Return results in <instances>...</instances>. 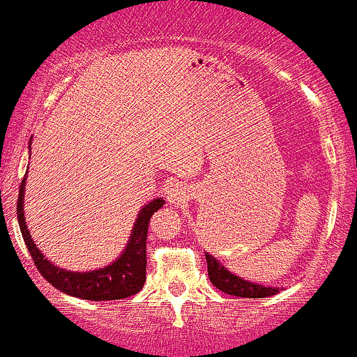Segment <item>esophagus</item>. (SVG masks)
Segmentation results:
<instances>
[{
	"instance_id": "1",
	"label": "esophagus",
	"mask_w": 357,
	"mask_h": 357,
	"mask_svg": "<svg viewBox=\"0 0 357 357\" xmlns=\"http://www.w3.org/2000/svg\"><path fill=\"white\" fill-rule=\"evenodd\" d=\"M167 197L172 204H181L183 200H186V197H188V190L183 185H179V183H174V185L169 186Z\"/></svg>"
}]
</instances>
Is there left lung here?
<instances>
[{
    "instance_id": "1",
    "label": "left lung",
    "mask_w": 357,
    "mask_h": 357,
    "mask_svg": "<svg viewBox=\"0 0 357 357\" xmlns=\"http://www.w3.org/2000/svg\"><path fill=\"white\" fill-rule=\"evenodd\" d=\"M207 259V274H209V281L216 286L220 291L227 293V295L242 296V298H265V296L275 295L279 291L278 288H271V286L255 284V282L244 281V279L237 278L235 274L228 272L214 256L206 255Z\"/></svg>"
}]
</instances>
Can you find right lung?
<instances>
[{
    "label": "right lung",
    "instance_id": "right-lung-1",
    "mask_svg": "<svg viewBox=\"0 0 357 357\" xmlns=\"http://www.w3.org/2000/svg\"><path fill=\"white\" fill-rule=\"evenodd\" d=\"M26 178L27 176H24L22 183H20L19 200H17V220H19L20 234H22L26 248L29 249V255L36 268L54 288L66 293V295L92 300V302L127 298V296L136 295L143 289L144 281H146L148 223H150L151 216L165 204L164 199L151 200L139 211L126 251L112 265L91 272H71L54 265L50 259L45 258L43 252L38 249V245L31 238L26 220H24Z\"/></svg>",
    "mask_w": 357,
    "mask_h": 357
}]
</instances>
